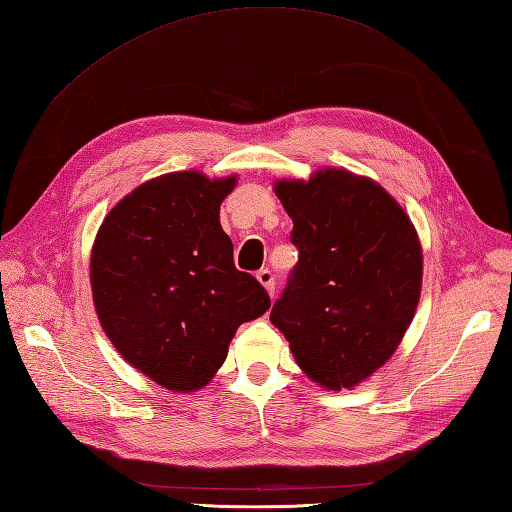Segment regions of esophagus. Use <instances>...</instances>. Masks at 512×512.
<instances>
[{"label": "esophagus", "instance_id": "1", "mask_svg": "<svg viewBox=\"0 0 512 512\" xmlns=\"http://www.w3.org/2000/svg\"><path fill=\"white\" fill-rule=\"evenodd\" d=\"M257 281L266 287L270 296H274V287H277V281H274V274L270 268H261L257 272Z\"/></svg>", "mask_w": 512, "mask_h": 512}]
</instances>
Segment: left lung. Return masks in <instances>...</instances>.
<instances>
[{
  "label": "left lung",
  "instance_id": "left-lung-1",
  "mask_svg": "<svg viewBox=\"0 0 512 512\" xmlns=\"http://www.w3.org/2000/svg\"><path fill=\"white\" fill-rule=\"evenodd\" d=\"M298 264L270 322L311 381L355 387L396 352L415 316L422 246L404 209L344 168L277 181Z\"/></svg>",
  "mask_w": 512,
  "mask_h": 512
}]
</instances>
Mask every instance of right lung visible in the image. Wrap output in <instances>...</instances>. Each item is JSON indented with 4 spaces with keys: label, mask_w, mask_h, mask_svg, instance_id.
I'll return each instance as SVG.
<instances>
[{
    "label": "right lung",
    "mask_w": 512,
    "mask_h": 512,
    "mask_svg": "<svg viewBox=\"0 0 512 512\" xmlns=\"http://www.w3.org/2000/svg\"><path fill=\"white\" fill-rule=\"evenodd\" d=\"M235 177L196 170L142 183L103 220L90 257L95 309L127 363L157 385L194 391L227 359L242 322L270 307L233 264L220 203Z\"/></svg>",
    "instance_id": "obj_1"
}]
</instances>
